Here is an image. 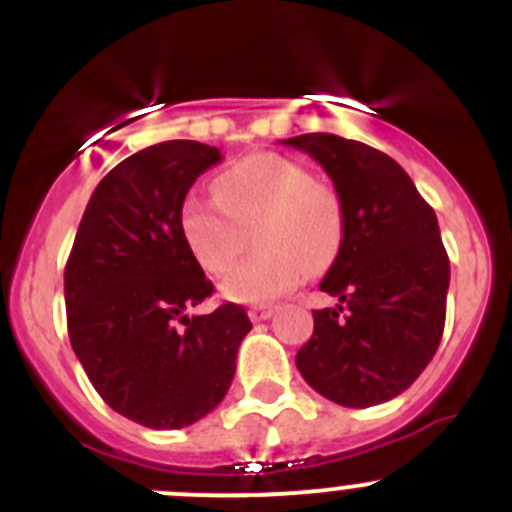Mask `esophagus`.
Returning a JSON list of instances; mask_svg holds the SVG:
<instances>
[{"label": "esophagus", "mask_w": 512, "mask_h": 512, "mask_svg": "<svg viewBox=\"0 0 512 512\" xmlns=\"http://www.w3.org/2000/svg\"><path fill=\"white\" fill-rule=\"evenodd\" d=\"M272 313H275V305H252L250 308L252 323L267 321V318H272Z\"/></svg>", "instance_id": "obj_1"}]
</instances>
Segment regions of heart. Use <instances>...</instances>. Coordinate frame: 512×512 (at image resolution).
I'll use <instances>...</instances> for the list:
<instances>
[{
	"instance_id": "b5f03b06",
	"label": "heart",
	"mask_w": 512,
	"mask_h": 512,
	"mask_svg": "<svg viewBox=\"0 0 512 512\" xmlns=\"http://www.w3.org/2000/svg\"><path fill=\"white\" fill-rule=\"evenodd\" d=\"M214 202L191 197L181 207V234L209 275H222L245 250L257 252L222 280L232 303L265 305L290 293L308 275L336 260L346 234L341 194L313 179L283 154L245 156L212 181Z\"/></svg>"
}]
</instances>
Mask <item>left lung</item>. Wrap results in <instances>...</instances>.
Returning a JSON list of instances; mask_svg holds the SVG:
<instances>
[{
	"label": "left lung",
	"instance_id": "1",
	"mask_svg": "<svg viewBox=\"0 0 512 512\" xmlns=\"http://www.w3.org/2000/svg\"><path fill=\"white\" fill-rule=\"evenodd\" d=\"M331 176L346 214L343 245L323 278L333 308L313 310L295 356L315 391L341 407L394 399L427 369L442 341L450 257L437 214L391 156L333 133L283 141Z\"/></svg>",
	"mask_w": 512,
	"mask_h": 512
}]
</instances>
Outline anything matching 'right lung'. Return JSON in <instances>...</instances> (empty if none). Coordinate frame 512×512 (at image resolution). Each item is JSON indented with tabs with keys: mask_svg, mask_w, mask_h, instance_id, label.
<instances>
[{
	"mask_svg": "<svg viewBox=\"0 0 512 512\" xmlns=\"http://www.w3.org/2000/svg\"><path fill=\"white\" fill-rule=\"evenodd\" d=\"M199 141L148 146L95 186L65 265V308L73 351L113 412L148 429H181L207 417L227 394L245 308L209 315L186 308L214 285L181 234L191 184L219 164Z\"/></svg>",
	"mask_w": 512,
	"mask_h": 512,
	"instance_id": "obj_1",
	"label": "right lung"
}]
</instances>
